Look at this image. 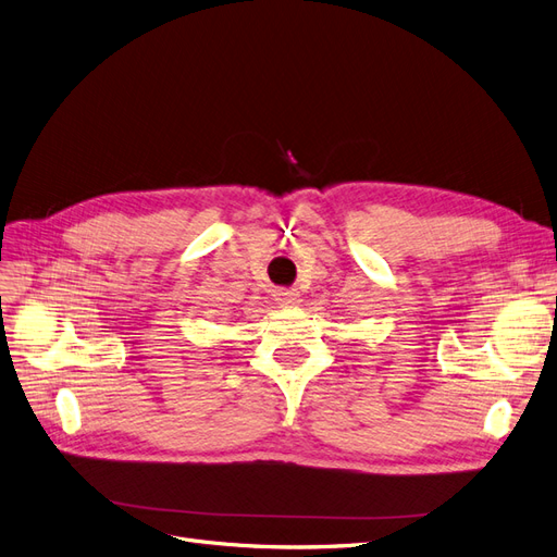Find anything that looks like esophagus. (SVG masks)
Returning <instances> with one entry per match:
<instances>
[{"mask_svg": "<svg viewBox=\"0 0 557 557\" xmlns=\"http://www.w3.org/2000/svg\"><path fill=\"white\" fill-rule=\"evenodd\" d=\"M275 296L282 307H292V305L300 302V292L294 289V286H282V289L275 292Z\"/></svg>", "mask_w": 557, "mask_h": 557, "instance_id": "esophagus-1", "label": "esophagus"}]
</instances>
